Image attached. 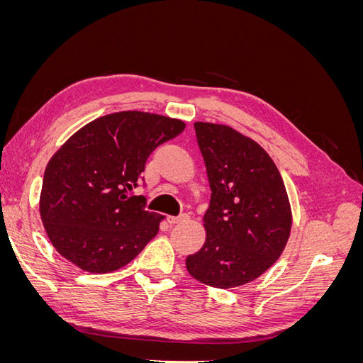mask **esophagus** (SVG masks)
Instances as JSON below:
<instances>
[{"instance_id": "34e87169", "label": "esophagus", "mask_w": 363, "mask_h": 363, "mask_svg": "<svg viewBox=\"0 0 363 363\" xmlns=\"http://www.w3.org/2000/svg\"><path fill=\"white\" fill-rule=\"evenodd\" d=\"M189 216L183 213V215H179V216H168V223L169 224H177V223H182V221H186Z\"/></svg>"}]
</instances>
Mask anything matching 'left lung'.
I'll use <instances>...</instances> for the list:
<instances>
[{
    "instance_id": "8db88e82",
    "label": "left lung",
    "mask_w": 363,
    "mask_h": 363,
    "mask_svg": "<svg viewBox=\"0 0 363 363\" xmlns=\"http://www.w3.org/2000/svg\"><path fill=\"white\" fill-rule=\"evenodd\" d=\"M211 183L201 250L186 268L208 286L228 289L262 276L286 247L292 215L286 188L268 152L232 127L195 123Z\"/></svg>"
}]
</instances>
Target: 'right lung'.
I'll return each instance as SVG.
<instances>
[{
    "label": "right lung",
    "mask_w": 363,
    "mask_h": 363,
    "mask_svg": "<svg viewBox=\"0 0 363 363\" xmlns=\"http://www.w3.org/2000/svg\"><path fill=\"white\" fill-rule=\"evenodd\" d=\"M184 123L128 111L98 118L72 135L43 174L40 216L60 255L89 272L123 268L159 232L162 215L147 211L150 155L179 136Z\"/></svg>",
    "instance_id": "obj_1"
}]
</instances>
